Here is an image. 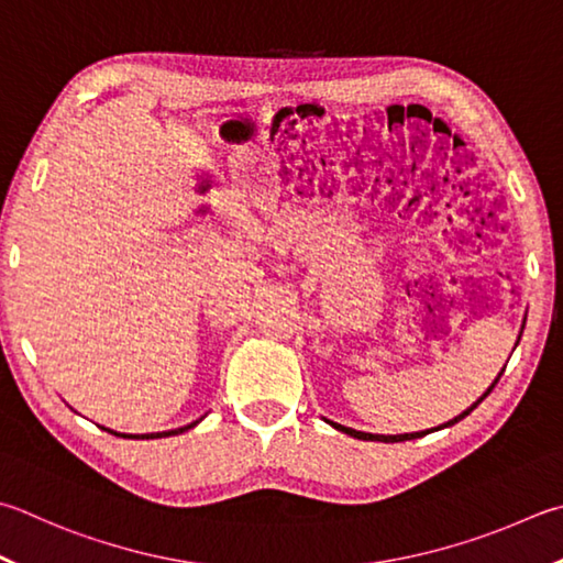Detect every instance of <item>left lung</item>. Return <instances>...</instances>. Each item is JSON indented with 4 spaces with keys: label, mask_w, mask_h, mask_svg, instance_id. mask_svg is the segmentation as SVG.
Segmentation results:
<instances>
[{
    "label": "left lung",
    "mask_w": 563,
    "mask_h": 563,
    "mask_svg": "<svg viewBox=\"0 0 563 563\" xmlns=\"http://www.w3.org/2000/svg\"><path fill=\"white\" fill-rule=\"evenodd\" d=\"M519 336H522V332H519ZM517 344H519V340H517ZM517 344H515V346H517ZM503 372H505V369H503ZM503 372L497 374V379H495L493 384H489L487 391H485L483 396H479L473 406L465 408V411L460 413V416H455L453 421H448V423H443V426H438L435 431H441V428H448V426H453V423H457V421H463V418H465L470 411H475V408L485 401L487 394L493 391L495 384L499 382V376H503ZM324 421H327V418H324ZM327 423H330L332 428H336V431L346 433V435H352V438H360V441H379V443H401V441H413V438H421V435H426V433H428V431H421V433H401V435H379V433H364V431H354V428H346V426H342V423H332V421H327ZM431 431H433V428H431Z\"/></svg>",
    "instance_id": "1"
}]
</instances>
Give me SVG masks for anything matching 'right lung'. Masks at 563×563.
Listing matches in <instances>:
<instances>
[{"instance_id":"add662e5","label":"right lung","mask_w":563,"mask_h":563,"mask_svg":"<svg viewBox=\"0 0 563 563\" xmlns=\"http://www.w3.org/2000/svg\"><path fill=\"white\" fill-rule=\"evenodd\" d=\"M203 418V416H201ZM199 418V421H201ZM199 421H194V423H189V426H181V428H175V431H162V433H142V435H132V433H118V431H110V428H103V431H108V433H112V435H120V438H142V441H150V438H169V435H179V433H184V431H189V428H194L197 426Z\"/></svg>"}]
</instances>
